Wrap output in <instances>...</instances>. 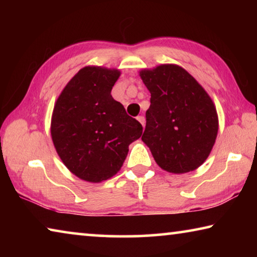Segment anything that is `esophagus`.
Instances as JSON below:
<instances>
[{"mask_svg": "<svg viewBox=\"0 0 257 257\" xmlns=\"http://www.w3.org/2000/svg\"><path fill=\"white\" fill-rule=\"evenodd\" d=\"M137 120L139 121V122L142 123L143 127H145V118H144V116H143V115H138V116H137Z\"/></svg>", "mask_w": 257, "mask_h": 257, "instance_id": "34e87169", "label": "esophagus"}]
</instances>
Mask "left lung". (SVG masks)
<instances>
[{"mask_svg":"<svg viewBox=\"0 0 257 257\" xmlns=\"http://www.w3.org/2000/svg\"><path fill=\"white\" fill-rule=\"evenodd\" d=\"M139 76L151 93L142 141L163 170L177 175L196 170L210 155L219 130L210 95L177 64L143 69Z\"/></svg>","mask_w":257,"mask_h":257,"instance_id":"obj_1","label":"left lung"}]
</instances>
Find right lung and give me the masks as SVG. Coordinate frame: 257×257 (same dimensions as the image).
I'll list each match as a JSON object with an SVG mask.
<instances>
[{"mask_svg": "<svg viewBox=\"0 0 257 257\" xmlns=\"http://www.w3.org/2000/svg\"><path fill=\"white\" fill-rule=\"evenodd\" d=\"M118 69L87 66L64 87L54 104L51 136L63 164L81 180L102 182L118 173L129 145L143 127L111 90Z\"/></svg>", "mask_w": 257, "mask_h": 257, "instance_id": "1", "label": "right lung"}]
</instances>
